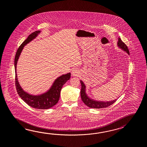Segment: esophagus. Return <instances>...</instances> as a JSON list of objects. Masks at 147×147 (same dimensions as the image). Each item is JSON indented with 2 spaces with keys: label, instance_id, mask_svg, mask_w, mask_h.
Returning a JSON list of instances; mask_svg holds the SVG:
<instances>
[{
  "label": "esophagus",
  "instance_id": "1",
  "mask_svg": "<svg viewBox=\"0 0 147 147\" xmlns=\"http://www.w3.org/2000/svg\"><path fill=\"white\" fill-rule=\"evenodd\" d=\"M79 75V72L78 70L77 69H75L74 70H72V72H71V75L72 76H78V75Z\"/></svg>",
  "mask_w": 147,
  "mask_h": 147
}]
</instances>
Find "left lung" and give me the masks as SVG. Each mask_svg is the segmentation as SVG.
Masks as SVG:
<instances>
[{
	"mask_svg": "<svg viewBox=\"0 0 147 147\" xmlns=\"http://www.w3.org/2000/svg\"><path fill=\"white\" fill-rule=\"evenodd\" d=\"M118 46L122 50L125 51L127 53H128V55H130L128 47L119 38L118 39ZM80 83L81 84V89L80 91L81 99L84 102V103L88 107H89L90 108H92L100 109V108H106V107L110 106L112 104L116 102L117 99L111 101H107V102L106 101V102L98 101H96V100L91 99L88 96L87 94L86 93V86L84 84V82L80 80Z\"/></svg>",
	"mask_w": 147,
	"mask_h": 147,
	"instance_id": "8db88e82",
	"label": "left lung"
}]
</instances>
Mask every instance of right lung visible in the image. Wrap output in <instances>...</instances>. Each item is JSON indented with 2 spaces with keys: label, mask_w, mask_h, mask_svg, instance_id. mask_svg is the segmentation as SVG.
I'll return each mask as SVG.
<instances>
[{
  "label": "right lung",
  "mask_w": 147,
  "mask_h": 147,
  "mask_svg": "<svg viewBox=\"0 0 147 147\" xmlns=\"http://www.w3.org/2000/svg\"><path fill=\"white\" fill-rule=\"evenodd\" d=\"M40 31L38 30L32 32L29 35L28 38L25 40L22 44L19 46V48L17 51L16 56L15 58V84L17 93L19 94L22 100L29 106L38 109H47L56 105L58 103L59 99L60 91L63 84L70 79L71 74L68 73L66 75H63L57 78L53 82V86L50 89L44 94L34 96L27 93L23 90L19 84L17 76L16 74V67L18 60L19 59L20 55L24 47L26 45L32 40L37 36Z\"/></svg>",
  "instance_id": "right-lung-1"
}]
</instances>
